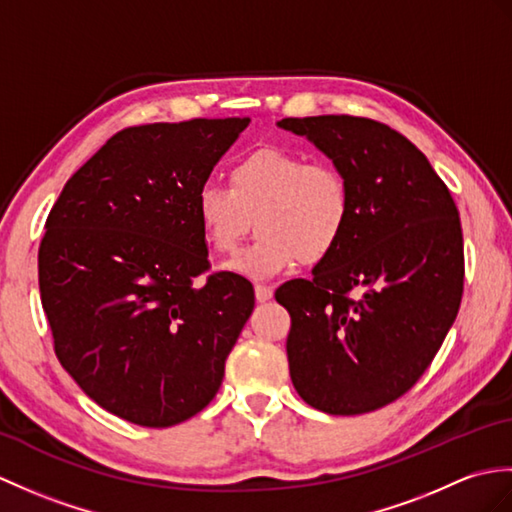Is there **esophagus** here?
I'll return each mask as SVG.
<instances>
[{"label": "esophagus", "mask_w": 512, "mask_h": 512, "mask_svg": "<svg viewBox=\"0 0 512 512\" xmlns=\"http://www.w3.org/2000/svg\"><path fill=\"white\" fill-rule=\"evenodd\" d=\"M272 296H275V290H272L270 285H255V299L259 303H268Z\"/></svg>", "instance_id": "34e87169"}]
</instances>
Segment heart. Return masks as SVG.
<instances>
[{
  "label": "heart",
  "instance_id": "obj_1",
  "mask_svg": "<svg viewBox=\"0 0 512 512\" xmlns=\"http://www.w3.org/2000/svg\"><path fill=\"white\" fill-rule=\"evenodd\" d=\"M351 187L336 165L261 148L229 168V187L202 185L194 213L207 246L231 253L255 220L257 240L227 270L266 281L296 264L318 266L338 251L351 222Z\"/></svg>",
  "mask_w": 512,
  "mask_h": 512
}]
</instances>
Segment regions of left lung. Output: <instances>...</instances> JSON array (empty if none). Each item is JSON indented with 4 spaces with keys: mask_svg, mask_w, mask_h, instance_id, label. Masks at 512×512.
Wrapping results in <instances>:
<instances>
[{
    "mask_svg": "<svg viewBox=\"0 0 512 512\" xmlns=\"http://www.w3.org/2000/svg\"><path fill=\"white\" fill-rule=\"evenodd\" d=\"M347 176L351 222L312 279L283 283L288 362L305 403L364 414L399 399L432 364L462 299L456 202L425 154L366 117H285Z\"/></svg>",
    "mask_w": 512,
    "mask_h": 512,
    "instance_id": "obj_1",
    "label": "left lung"
}]
</instances>
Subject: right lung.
<instances>
[{
    "mask_svg": "<svg viewBox=\"0 0 512 512\" xmlns=\"http://www.w3.org/2000/svg\"><path fill=\"white\" fill-rule=\"evenodd\" d=\"M248 117L124 128L65 183L39 248L56 358L100 408L144 427L216 397L255 292L209 268L194 198Z\"/></svg>",
    "mask_w": 512,
    "mask_h": 512,
    "instance_id": "add662e5",
    "label": "right lung"
}]
</instances>
